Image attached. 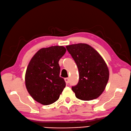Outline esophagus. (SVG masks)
Segmentation results:
<instances>
[{
  "instance_id": "esophagus-1",
  "label": "esophagus",
  "mask_w": 131,
  "mask_h": 131,
  "mask_svg": "<svg viewBox=\"0 0 131 131\" xmlns=\"http://www.w3.org/2000/svg\"><path fill=\"white\" fill-rule=\"evenodd\" d=\"M64 80H65V82H66V83H67V84H68V83H69V82H70L69 78H65V79H64Z\"/></svg>"
}]
</instances>
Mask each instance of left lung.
Wrapping results in <instances>:
<instances>
[{
	"instance_id": "obj_1",
	"label": "left lung",
	"mask_w": 131,
	"mask_h": 131,
	"mask_svg": "<svg viewBox=\"0 0 131 131\" xmlns=\"http://www.w3.org/2000/svg\"><path fill=\"white\" fill-rule=\"evenodd\" d=\"M77 64L79 79L72 90L77 98L83 101L96 99L104 91L109 72L106 63L97 50L86 43L66 46Z\"/></svg>"
}]
</instances>
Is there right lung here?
<instances>
[{
    "mask_svg": "<svg viewBox=\"0 0 131 131\" xmlns=\"http://www.w3.org/2000/svg\"><path fill=\"white\" fill-rule=\"evenodd\" d=\"M66 52L63 46L43 48L30 61L25 74V84L29 94L37 102L48 105L59 98L66 82L59 76V61Z\"/></svg>",
    "mask_w": 131,
    "mask_h": 131,
    "instance_id": "right-lung-1",
    "label": "right lung"
}]
</instances>
